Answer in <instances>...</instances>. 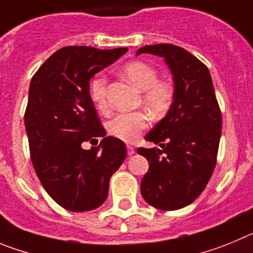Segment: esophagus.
<instances>
[{
	"mask_svg": "<svg viewBox=\"0 0 253 253\" xmlns=\"http://www.w3.org/2000/svg\"><path fill=\"white\" fill-rule=\"evenodd\" d=\"M133 154H135V149H133L132 146H127V155H128V156H131V155H133Z\"/></svg>",
	"mask_w": 253,
	"mask_h": 253,
	"instance_id": "34e87169",
	"label": "esophagus"
}]
</instances>
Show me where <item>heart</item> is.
I'll return each instance as SVG.
<instances>
[{"label":"heart","mask_w":253,"mask_h":253,"mask_svg":"<svg viewBox=\"0 0 253 253\" xmlns=\"http://www.w3.org/2000/svg\"><path fill=\"white\" fill-rule=\"evenodd\" d=\"M125 78L142 92V103L150 113L161 117L169 111L174 99V88L166 81H158V72L143 61H131L122 68ZM90 97L99 110H106V79L98 76L90 84ZM150 125L149 116L145 112H132L117 115L108 124V132L113 137L125 142H135L143 129Z\"/></svg>","instance_id":"b5f03b06"}]
</instances>
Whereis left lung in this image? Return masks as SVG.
<instances>
[{"label":"left lung","mask_w":253,"mask_h":253,"mask_svg":"<svg viewBox=\"0 0 253 253\" xmlns=\"http://www.w3.org/2000/svg\"><path fill=\"white\" fill-rule=\"evenodd\" d=\"M140 54L164 58L174 82L169 111L145 137L160 149H137L149 161L141 194L155 208L176 211L193 203L213 174L222 116L209 70L199 59L171 44L146 45Z\"/></svg>","instance_id":"obj_1"}]
</instances>
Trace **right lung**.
<instances>
[{
  "mask_svg": "<svg viewBox=\"0 0 253 253\" xmlns=\"http://www.w3.org/2000/svg\"><path fill=\"white\" fill-rule=\"evenodd\" d=\"M126 51L63 47L31 79L25 112L31 161L47 194L70 211L101 207L126 159L124 141L106 136L89 93L90 78ZM97 137H104L97 148L81 147Z\"/></svg>",
  "mask_w": 253,
  "mask_h": 253,
  "instance_id": "1",
  "label": "right lung"
}]
</instances>
